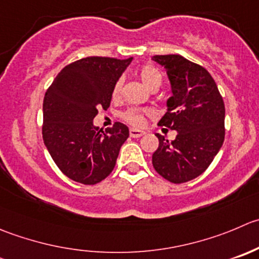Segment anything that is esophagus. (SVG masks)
I'll return each instance as SVG.
<instances>
[{
  "label": "esophagus",
  "instance_id": "obj_1",
  "mask_svg": "<svg viewBox=\"0 0 259 259\" xmlns=\"http://www.w3.org/2000/svg\"><path fill=\"white\" fill-rule=\"evenodd\" d=\"M143 134H144V132H143V130L130 129V137L132 138H140Z\"/></svg>",
  "mask_w": 259,
  "mask_h": 259
}]
</instances>
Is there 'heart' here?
I'll list each match as a JSON object with an SVG mask.
<instances>
[{
    "mask_svg": "<svg viewBox=\"0 0 259 259\" xmlns=\"http://www.w3.org/2000/svg\"><path fill=\"white\" fill-rule=\"evenodd\" d=\"M139 77L142 79L143 84L147 87L148 90L153 89H159L160 83H162V73L158 71L155 67L153 66H144L139 72ZM122 81H119L115 83L114 90H112V96L117 97L120 94V90H121ZM125 121L129 122L130 125H134V126H140V125L144 122V114L138 110H129L124 114Z\"/></svg>",
    "mask_w": 259,
    "mask_h": 259,
    "instance_id": "heart-1",
    "label": "heart"
}]
</instances>
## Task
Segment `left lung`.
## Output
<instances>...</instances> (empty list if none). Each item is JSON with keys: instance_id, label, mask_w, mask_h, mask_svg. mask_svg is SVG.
I'll return each instance as SVG.
<instances>
[{"instance_id": "8db88e82", "label": "left lung", "mask_w": 259, "mask_h": 259, "mask_svg": "<svg viewBox=\"0 0 259 259\" xmlns=\"http://www.w3.org/2000/svg\"><path fill=\"white\" fill-rule=\"evenodd\" d=\"M152 59L164 67L172 91L158 124L177 132L170 142L157 134L153 167L169 182H187L205 172L224 143V101L204 67L178 54Z\"/></svg>"}]
</instances>
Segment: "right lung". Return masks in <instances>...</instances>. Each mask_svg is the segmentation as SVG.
Masks as SVG:
<instances>
[{"label":"right lung","instance_id":"1","mask_svg":"<svg viewBox=\"0 0 259 259\" xmlns=\"http://www.w3.org/2000/svg\"><path fill=\"white\" fill-rule=\"evenodd\" d=\"M133 58L89 57L58 73L42 102V139L60 170L83 185H96L116 164L129 138L121 122L105 132L94 125L100 107L107 109L112 90Z\"/></svg>","mask_w":259,"mask_h":259}]
</instances>
